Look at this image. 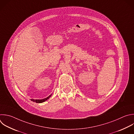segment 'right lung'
Masks as SVG:
<instances>
[{
	"label": "right lung",
	"mask_w": 134,
	"mask_h": 134,
	"mask_svg": "<svg viewBox=\"0 0 134 134\" xmlns=\"http://www.w3.org/2000/svg\"><path fill=\"white\" fill-rule=\"evenodd\" d=\"M52 94H51L48 97H46V98H44V99H31V100L34 102H36V103H42L43 102H44L45 101H46L47 99H48L52 96Z\"/></svg>",
	"instance_id": "right-lung-1"
}]
</instances>
